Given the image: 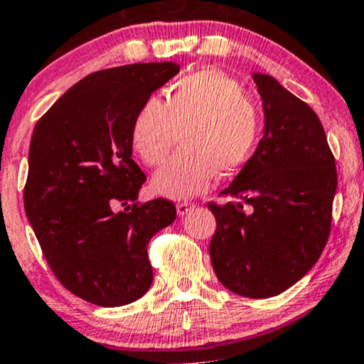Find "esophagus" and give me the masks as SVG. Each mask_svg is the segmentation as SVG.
I'll list each match as a JSON object with an SVG mask.
<instances>
[{
    "mask_svg": "<svg viewBox=\"0 0 364 364\" xmlns=\"http://www.w3.org/2000/svg\"><path fill=\"white\" fill-rule=\"evenodd\" d=\"M196 206H194L193 203H180L176 206V211H178V216L180 218H183V216H186V214L191 211V209H194Z\"/></svg>",
    "mask_w": 364,
    "mask_h": 364,
    "instance_id": "34e87169",
    "label": "esophagus"
}]
</instances>
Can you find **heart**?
Returning <instances> with one entry per match:
<instances>
[{
    "instance_id": "b5f03b06",
    "label": "heart",
    "mask_w": 364,
    "mask_h": 364,
    "mask_svg": "<svg viewBox=\"0 0 364 364\" xmlns=\"http://www.w3.org/2000/svg\"><path fill=\"white\" fill-rule=\"evenodd\" d=\"M260 133L257 105L231 75L199 69L171 85L166 104L156 97L138 110L132 141L146 165H158L181 135L183 148L151 180L165 198L183 199L208 191L221 176L232 175L252 155Z\"/></svg>"
}]
</instances>
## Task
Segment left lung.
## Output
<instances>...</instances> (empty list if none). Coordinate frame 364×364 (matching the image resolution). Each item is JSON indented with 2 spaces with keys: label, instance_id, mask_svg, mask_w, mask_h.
<instances>
[{
  "label": "left lung",
  "instance_id": "obj_1",
  "mask_svg": "<svg viewBox=\"0 0 364 364\" xmlns=\"http://www.w3.org/2000/svg\"><path fill=\"white\" fill-rule=\"evenodd\" d=\"M252 79L262 100V138L221 193L250 211L240 203L208 204L218 223L209 255L226 289L267 299L299 282L323 252L336 166L315 112L272 75Z\"/></svg>",
  "mask_w": 364,
  "mask_h": 364
}]
</instances>
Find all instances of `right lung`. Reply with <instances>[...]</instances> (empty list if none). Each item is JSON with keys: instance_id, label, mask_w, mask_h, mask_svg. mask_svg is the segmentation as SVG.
Segmentation results:
<instances>
[{"instance_id": "right-lung-1", "label": "right lung", "mask_w": 364, "mask_h": 364, "mask_svg": "<svg viewBox=\"0 0 364 364\" xmlns=\"http://www.w3.org/2000/svg\"><path fill=\"white\" fill-rule=\"evenodd\" d=\"M178 73L175 63L97 70L34 127L26 216L59 282L94 305L122 306L146 294V245L176 219L171 201H136L145 175L132 160V127L153 92Z\"/></svg>"}]
</instances>
